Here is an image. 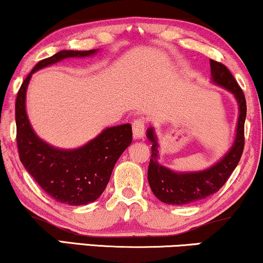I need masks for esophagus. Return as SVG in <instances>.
I'll use <instances>...</instances> for the list:
<instances>
[{
	"instance_id": "34e87169",
	"label": "esophagus",
	"mask_w": 263,
	"mask_h": 263,
	"mask_svg": "<svg viewBox=\"0 0 263 263\" xmlns=\"http://www.w3.org/2000/svg\"><path fill=\"white\" fill-rule=\"evenodd\" d=\"M145 134V123L142 120H136L133 123V136L135 140H140L143 138Z\"/></svg>"
}]
</instances>
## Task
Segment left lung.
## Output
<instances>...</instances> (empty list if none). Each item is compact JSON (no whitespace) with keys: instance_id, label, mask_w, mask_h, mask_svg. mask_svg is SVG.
<instances>
[{"instance_id":"1","label":"left lung","mask_w":263,"mask_h":263,"mask_svg":"<svg viewBox=\"0 0 263 263\" xmlns=\"http://www.w3.org/2000/svg\"><path fill=\"white\" fill-rule=\"evenodd\" d=\"M212 82L226 89L238 104V120L232 146L208 168L200 171L178 172L159 163V141L153 127L147 129V139L152 143V154L148 165V183L158 200L167 204L183 206L196 202L217 193L225 184L230 175L239 163L244 148V122L247 117L246 97L233 75L224 64L211 60Z\"/></svg>"}]
</instances>
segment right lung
I'll return each instance as SVG.
<instances>
[{
    "label": "right lung",
    "mask_w": 263,
    "mask_h": 263,
    "mask_svg": "<svg viewBox=\"0 0 263 263\" xmlns=\"http://www.w3.org/2000/svg\"><path fill=\"white\" fill-rule=\"evenodd\" d=\"M97 52L98 49L61 50L41 61L25 79L16 97V141L21 163L48 195L70 206L88 204L102 195L115 164L132 143V125L127 123L105 128L78 148H59L42 140L32 128L26 112V92L32 74L39 69L66 59H84Z\"/></svg>",
    "instance_id": "right-lung-1"
}]
</instances>
